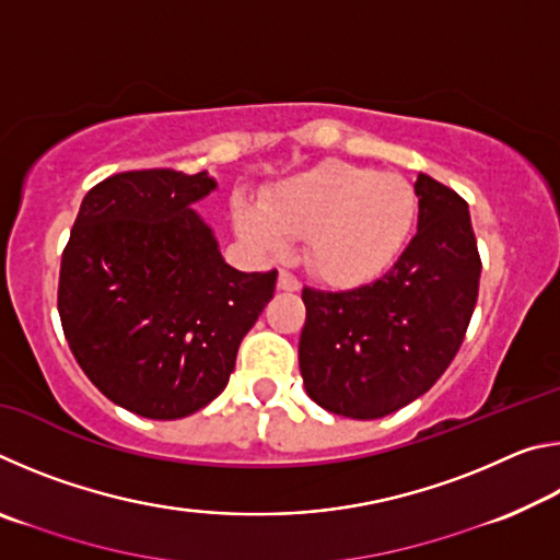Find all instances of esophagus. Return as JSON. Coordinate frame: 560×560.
<instances>
[{
	"label": "esophagus",
	"mask_w": 560,
	"mask_h": 560,
	"mask_svg": "<svg viewBox=\"0 0 560 560\" xmlns=\"http://www.w3.org/2000/svg\"><path fill=\"white\" fill-rule=\"evenodd\" d=\"M279 289L281 291H299L301 281L291 271H279Z\"/></svg>",
	"instance_id": "34e87169"
}]
</instances>
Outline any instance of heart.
<instances>
[{
  "instance_id": "obj_1",
  "label": "heart",
  "mask_w": 560,
  "mask_h": 560,
  "mask_svg": "<svg viewBox=\"0 0 560 560\" xmlns=\"http://www.w3.org/2000/svg\"><path fill=\"white\" fill-rule=\"evenodd\" d=\"M417 217L402 175L320 163L273 189L267 205L236 207V230L264 254L306 236V267L334 287H360L393 267Z\"/></svg>"
}]
</instances>
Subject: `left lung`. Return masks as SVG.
<instances>
[{"instance_id": "obj_1", "label": "left lung", "mask_w": 560, "mask_h": 560, "mask_svg": "<svg viewBox=\"0 0 560 560\" xmlns=\"http://www.w3.org/2000/svg\"><path fill=\"white\" fill-rule=\"evenodd\" d=\"M417 234L395 267L350 291L303 289L299 368L314 402L350 420H377L440 381L477 306L481 261L469 207L417 175Z\"/></svg>"}]
</instances>
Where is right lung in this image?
<instances>
[{
  "label": "right lung",
  "instance_id": "obj_1",
  "mask_svg": "<svg viewBox=\"0 0 560 560\" xmlns=\"http://www.w3.org/2000/svg\"><path fill=\"white\" fill-rule=\"evenodd\" d=\"M207 170H132L83 197L61 257L59 316L81 371L148 420H179L220 395L236 350L277 289V269L222 259L195 202Z\"/></svg>",
  "mask_w": 560,
  "mask_h": 560
}]
</instances>
